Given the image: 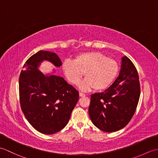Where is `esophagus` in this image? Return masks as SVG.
I'll return each instance as SVG.
<instances>
[{"mask_svg":"<svg viewBox=\"0 0 158 158\" xmlns=\"http://www.w3.org/2000/svg\"><path fill=\"white\" fill-rule=\"evenodd\" d=\"M79 96H81V97H85V94L82 93V92H79Z\"/></svg>","mask_w":158,"mask_h":158,"instance_id":"1","label":"esophagus"}]
</instances>
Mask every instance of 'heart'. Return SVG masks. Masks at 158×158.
<instances>
[{
  "mask_svg": "<svg viewBox=\"0 0 158 158\" xmlns=\"http://www.w3.org/2000/svg\"><path fill=\"white\" fill-rule=\"evenodd\" d=\"M62 69L68 81L73 85L78 84L85 73V79L79 83L83 91L94 88L101 91L112 84L118 75L119 67L115 60L99 52L81 53L73 61L66 60Z\"/></svg>",
  "mask_w": 158,
  "mask_h": 158,
  "instance_id": "obj_1",
  "label": "heart"
}]
</instances>
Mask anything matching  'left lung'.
Instances as JSON below:
<instances>
[{
    "instance_id": "1",
    "label": "left lung",
    "mask_w": 158,
    "mask_h": 158,
    "mask_svg": "<svg viewBox=\"0 0 158 158\" xmlns=\"http://www.w3.org/2000/svg\"><path fill=\"white\" fill-rule=\"evenodd\" d=\"M140 94L139 75L127 56L122 58L118 77L104 92L91 96L89 115L98 128L116 132L129 123L135 113Z\"/></svg>"
}]
</instances>
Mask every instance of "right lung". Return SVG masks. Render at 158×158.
Wrapping results in <instances>:
<instances>
[{
  "mask_svg": "<svg viewBox=\"0 0 158 158\" xmlns=\"http://www.w3.org/2000/svg\"><path fill=\"white\" fill-rule=\"evenodd\" d=\"M43 61L56 67L62 65L56 53L41 51L27 60L19 79V100L22 111L39 132L53 135L68 123L79 100V92L63 77L45 75L39 66Z\"/></svg>",
  "mask_w": 158,
  "mask_h": 158,
  "instance_id": "add662e5",
  "label": "right lung"
}]
</instances>
